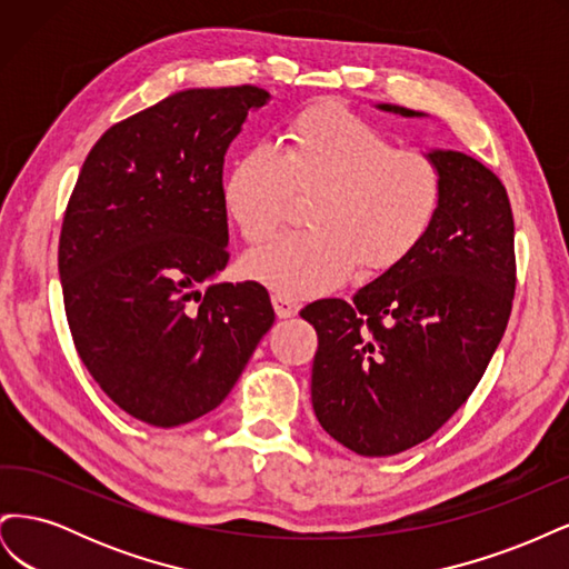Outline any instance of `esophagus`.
<instances>
[{
    "label": "esophagus",
    "instance_id": "1",
    "mask_svg": "<svg viewBox=\"0 0 569 569\" xmlns=\"http://www.w3.org/2000/svg\"><path fill=\"white\" fill-rule=\"evenodd\" d=\"M272 306L278 318H295L299 313V301L284 295H272Z\"/></svg>",
    "mask_w": 569,
    "mask_h": 569
}]
</instances>
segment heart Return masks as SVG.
Segmentation results:
<instances>
[{
    "instance_id": "heart-1",
    "label": "heart",
    "mask_w": 569,
    "mask_h": 569,
    "mask_svg": "<svg viewBox=\"0 0 569 569\" xmlns=\"http://www.w3.org/2000/svg\"><path fill=\"white\" fill-rule=\"evenodd\" d=\"M291 192L318 194L308 220L244 258V274L284 297H313L360 268L387 272L416 251L441 206V178L420 151L339 104L303 109L280 147L256 144L232 161L222 203L249 244L284 220Z\"/></svg>"
}]
</instances>
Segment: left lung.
I'll list each match as a JSON object with an SVG mask.
<instances>
[{
	"label": "left lung",
	"instance_id": "1",
	"mask_svg": "<svg viewBox=\"0 0 569 569\" xmlns=\"http://www.w3.org/2000/svg\"><path fill=\"white\" fill-rule=\"evenodd\" d=\"M406 118L422 116L380 104ZM441 206L401 266L301 318L318 332L311 399L322 429L358 456L432 437L479 385L515 297V222L503 182L460 151H429Z\"/></svg>",
	"mask_w": 569,
	"mask_h": 569
}]
</instances>
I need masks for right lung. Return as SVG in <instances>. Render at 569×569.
<instances>
[{
    "label": "right lung",
    "mask_w": 569,
    "mask_h": 569,
    "mask_svg": "<svg viewBox=\"0 0 569 569\" xmlns=\"http://www.w3.org/2000/svg\"><path fill=\"white\" fill-rule=\"evenodd\" d=\"M268 99L253 84L170 94L99 137L68 199L59 278L73 343L147 425L220 406L274 322L263 284L213 282L230 261L222 163Z\"/></svg>",
    "instance_id": "obj_1"
}]
</instances>
